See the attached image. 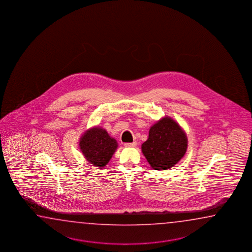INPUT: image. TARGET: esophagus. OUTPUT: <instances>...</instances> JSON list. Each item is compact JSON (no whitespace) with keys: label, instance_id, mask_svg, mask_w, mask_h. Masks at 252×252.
<instances>
[{"label":"esophagus","instance_id":"obj_1","mask_svg":"<svg viewBox=\"0 0 252 252\" xmlns=\"http://www.w3.org/2000/svg\"><path fill=\"white\" fill-rule=\"evenodd\" d=\"M124 146L127 147V148H134V147L137 146V142L134 141V142H131V143H125L124 144Z\"/></svg>","mask_w":252,"mask_h":252}]
</instances>
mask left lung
<instances>
[{"instance_id":"1","label":"left lung","mask_w":252,"mask_h":252,"mask_svg":"<svg viewBox=\"0 0 252 252\" xmlns=\"http://www.w3.org/2000/svg\"><path fill=\"white\" fill-rule=\"evenodd\" d=\"M187 137L172 119H162L150 128L142 152L156 170H166L177 163L187 150Z\"/></svg>"}]
</instances>
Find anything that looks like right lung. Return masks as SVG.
<instances>
[{
  "label": "right lung",
  "mask_w": 252,
  "mask_h": 252,
  "mask_svg": "<svg viewBox=\"0 0 252 252\" xmlns=\"http://www.w3.org/2000/svg\"><path fill=\"white\" fill-rule=\"evenodd\" d=\"M79 148L89 163L104 167L116 150L117 142L104 128L96 127L85 132L80 138Z\"/></svg>",
  "instance_id": "add662e5"
}]
</instances>
